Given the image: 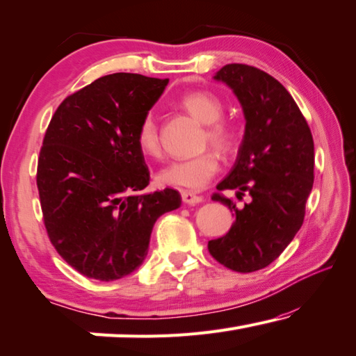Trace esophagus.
<instances>
[{
    "label": "esophagus",
    "instance_id": "1",
    "mask_svg": "<svg viewBox=\"0 0 356 356\" xmlns=\"http://www.w3.org/2000/svg\"><path fill=\"white\" fill-rule=\"evenodd\" d=\"M180 195H182V201L185 204H198V202L202 201V196L191 193V191H182Z\"/></svg>",
    "mask_w": 356,
    "mask_h": 356
}]
</instances>
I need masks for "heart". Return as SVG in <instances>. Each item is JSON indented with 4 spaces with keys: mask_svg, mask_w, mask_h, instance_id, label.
<instances>
[{
    "mask_svg": "<svg viewBox=\"0 0 356 356\" xmlns=\"http://www.w3.org/2000/svg\"><path fill=\"white\" fill-rule=\"evenodd\" d=\"M180 103L200 122L207 123L204 144H211L220 152H229L234 144V129L231 123L220 118L223 115V103L211 92H191L184 95ZM136 143L147 156H160V128L154 112L140 118L136 129ZM220 169V158L216 152L207 150L193 158H180L169 163L158 172V182L169 187L200 190Z\"/></svg>",
    "mask_w": 356,
    "mask_h": 356,
    "instance_id": "b5f03b06",
    "label": "heart"
}]
</instances>
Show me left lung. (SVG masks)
<instances>
[{"mask_svg":"<svg viewBox=\"0 0 356 356\" xmlns=\"http://www.w3.org/2000/svg\"><path fill=\"white\" fill-rule=\"evenodd\" d=\"M213 79L238 97L245 131L233 169L212 195L236 220L207 249L228 269L253 273L279 258L301 228L314 185V139L295 99L268 72L231 63ZM223 189H236L238 199L249 193L252 201L236 208Z\"/></svg>","mask_w":356,"mask_h":356,"instance_id":"obj_1","label":"left lung"}]
</instances>
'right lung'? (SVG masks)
<instances>
[{
  "label": "right lung",
  "mask_w": 356,
  "mask_h": 356,
  "mask_svg": "<svg viewBox=\"0 0 356 356\" xmlns=\"http://www.w3.org/2000/svg\"><path fill=\"white\" fill-rule=\"evenodd\" d=\"M168 79L115 72L70 95L50 120L36 184L44 225L60 257L90 279L125 277L147 255L156 218L179 191L140 193L150 172L136 129Z\"/></svg>",
  "instance_id": "1"
}]
</instances>
